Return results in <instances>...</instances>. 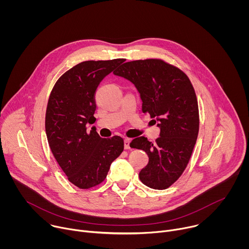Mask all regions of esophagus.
<instances>
[{"mask_svg":"<svg viewBox=\"0 0 249 249\" xmlns=\"http://www.w3.org/2000/svg\"><path fill=\"white\" fill-rule=\"evenodd\" d=\"M130 142H131V140L128 139V138H126L124 140V148H125V150H129L130 149Z\"/></svg>","mask_w":249,"mask_h":249,"instance_id":"obj_1","label":"esophagus"}]
</instances>
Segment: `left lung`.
I'll use <instances>...</instances> for the list:
<instances>
[{
	"mask_svg": "<svg viewBox=\"0 0 249 249\" xmlns=\"http://www.w3.org/2000/svg\"><path fill=\"white\" fill-rule=\"evenodd\" d=\"M113 73L134 84L143 102L142 110L159 122L160 134L155 144L142 136L130 147L149 157L140 180L153 189H166L185 170L197 141L199 109L194 88L180 69L160 59L126 62Z\"/></svg>",
	"mask_w": 249,
	"mask_h": 249,
	"instance_id": "obj_1",
	"label": "left lung"
}]
</instances>
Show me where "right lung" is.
<instances>
[{"instance_id":"obj_1","label":"right lung","mask_w":249,"mask_h":249,"mask_svg":"<svg viewBox=\"0 0 249 249\" xmlns=\"http://www.w3.org/2000/svg\"><path fill=\"white\" fill-rule=\"evenodd\" d=\"M124 59L85 61L63 74L50 93L45 130L51 152L70 182L81 189L100 184L124 150L119 136L101 138L88 123L95 121V91Z\"/></svg>"}]
</instances>
